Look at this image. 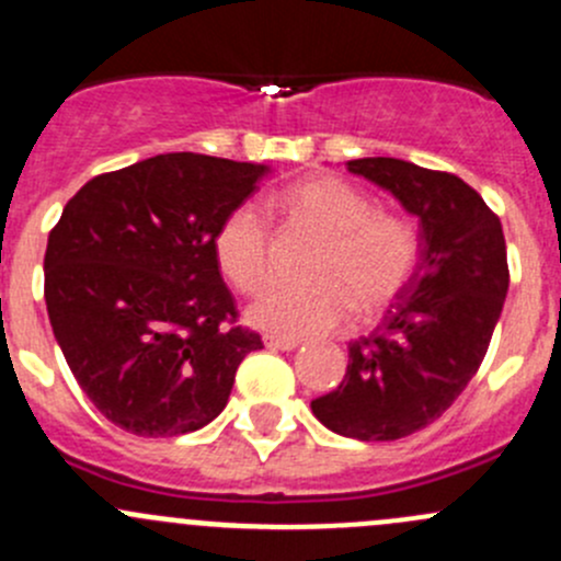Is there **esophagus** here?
I'll return each mask as SVG.
<instances>
[{"label": "esophagus", "mask_w": 561, "mask_h": 561, "mask_svg": "<svg viewBox=\"0 0 561 561\" xmlns=\"http://www.w3.org/2000/svg\"><path fill=\"white\" fill-rule=\"evenodd\" d=\"M263 342H265V347H268V350H296L298 347V339L274 336V333H265Z\"/></svg>", "instance_id": "1"}]
</instances>
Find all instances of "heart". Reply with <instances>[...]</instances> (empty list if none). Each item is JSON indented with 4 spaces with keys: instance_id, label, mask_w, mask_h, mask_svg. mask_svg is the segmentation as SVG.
I'll return each mask as SVG.
<instances>
[{
    "instance_id": "obj_1",
    "label": "heart",
    "mask_w": 561,
    "mask_h": 561,
    "mask_svg": "<svg viewBox=\"0 0 561 561\" xmlns=\"http://www.w3.org/2000/svg\"><path fill=\"white\" fill-rule=\"evenodd\" d=\"M287 228L320 236L307 276L312 285H276L249 307V322L287 339L331 333L350 314H382L415 276L421 233L410 217L375 208L371 197L336 175L296 181L271 197ZM214 257L236 290L271 279V230L252 203H239L214 230Z\"/></svg>"
}]
</instances>
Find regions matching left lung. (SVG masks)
<instances>
[{
	"instance_id": "8db88e82",
	"label": "left lung",
	"mask_w": 561,
	"mask_h": 561,
	"mask_svg": "<svg viewBox=\"0 0 561 561\" xmlns=\"http://www.w3.org/2000/svg\"><path fill=\"white\" fill-rule=\"evenodd\" d=\"M421 222V263L382 325L350 342L342 386L312 401L322 426L364 443L410 437L458 399L489 350L511 271L502 222L454 173L393 157L350 160Z\"/></svg>"
}]
</instances>
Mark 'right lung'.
Returning <instances> with one entry per match:
<instances>
[{"instance_id": "add662e5", "label": "right lung", "mask_w": 561, "mask_h": 561, "mask_svg": "<svg viewBox=\"0 0 561 561\" xmlns=\"http://www.w3.org/2000/svg\"><path fill=\"white\" fill-rule=\"evenodd\" d=\"M265 165L157 154L94 175L45 249V307L83 393L138 437H179L228 404L260 333L239 325L214 230Z\"/></svg>"}]
</instances>
